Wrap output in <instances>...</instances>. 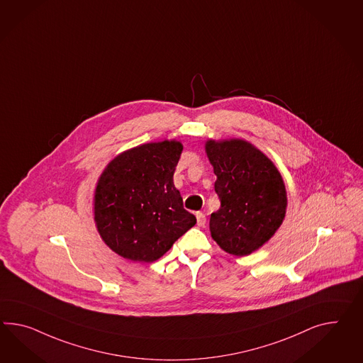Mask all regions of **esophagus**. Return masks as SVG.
<instances>
[{"mask_svg": "<svg viewBox=\"0 0 363 363\" xmlns=\"http://www.w3.org/2000/svg\"><path fill=\"white\" fill-rule=\"evenodd\" d=\"M196 218H197V225H199V226H205V223H206V217H205L204 213L197 212V213H196Z\"/></svg>", "mask_w": 363, "mask_h": 363, "instance_id": "34e87169", "label": "esophagus"}]
</instances>
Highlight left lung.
<instances>
[{
    "mask_svg": "<svg viewBox=\"0 0 363 363\" xmlns=\"http://www.w3.org/2000/svg\"><path fill=\"white\" fill-rule=\"evenodd\" d=\"M205 151L221 201L211 214L212 238L232 255H249L269 241L284 220V182L275 164L246 140H209Z\"/></svg>",
    "mask_w": 363,
    "mask_h": 363,
    "instance_id": "obj_1",
    "label": "left lung"
}]
</instances>
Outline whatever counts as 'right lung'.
I'll return each mask as SVG.
<instances>
[{"mask_svg":"<svg viewBox=\"0 0 363 363\" xmlns=\"http://www.w3.org/2000/svg\"><path fill=\"white\" fill-rule=\"evenodd\" d=\"M177 140L140 145L113 159L94 191V221L103 241L134 262H154L196 223L183 208L174 172Z\"/></svg>","mask_w":363,"mask_h":363,"instance_id":"1","label":"right lung"}]
</instances>
